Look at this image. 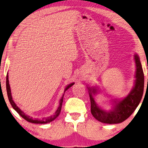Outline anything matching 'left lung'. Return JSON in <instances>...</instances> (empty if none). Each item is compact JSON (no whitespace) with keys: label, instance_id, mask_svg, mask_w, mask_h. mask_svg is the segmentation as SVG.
Segmentation results:
<instances>
[{"label":"left lung","instance_id":"1","mask_svg":"<svg viewBox=\"0 0 148 148\" xmlns=\"http://www.w3.org/2000/svg\"><path fill=\"white\" fill-rule=\"evenodd\" d=\"M134 60L136 71L134 88L123 100L115 101V106L112 110L107 111L98 106L93 97V94L94 95L98 92V89L88 88L90 99L91 113L98 121L108 124L122 123L132 114L139 105L144 93V75L139 56L136 54L134 55Z\"/></svg>","mask_w":148,"mask_h":148}]
</instances>
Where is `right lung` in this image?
I'll return each instance as SVG.
<instances>
[{
  "label": "right lung",
  "instance_id": "add662e5",
  "mask_svg": "<svg viewBox=\"0 0 148 148\" xmlns=\"http://www.w3.org/2000/svg\"><path fill=\"white\" fill-rule=\"evenodd\" d=\"M74 84V83H72L71 84H69V85H67L66 86V88H65L64 92L66 91L67 89L69 88L70 87L72 86ZM6 91H7V94H8V100L12 106V108L15 110L18 113V114L21 116V117H23L24 119H25L27 121L31 123H35V124H46V123H48L52 122V121H54L55 119H56L58 115H60V112H61V110H62V103H63V100H64V95L62 97L61 100L60 101V105L58 106V108L57 109L54 115L50 116V117H47V118H43L42 120L40 119H33L30 116H29L27 115H25V113L23 112V111H21L20 109H19L18 106H17L16 104L14 103V100H12V94H11V90H10V84H9V80H8V73L6 75Z\"/></svg>",
  "mask_w": 148,
  "mask_h": 148
}]
</instances>
